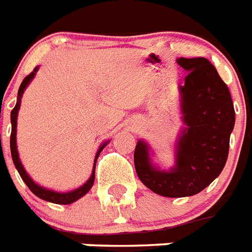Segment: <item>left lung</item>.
Returning a JSON list of instances; mask_svg holds the SVG:
<instances>
[{"mask_svg":"<svg viewBox=\"0 0 252 252\" xmlns=\"http://www.w3.org/2000/svg\"><path fill=\"white\" fill-rule=\"evenodd\" d=\"M177 63L189 74L178 86L183 127L174 143V165L155 164V152L143 139L134 152L139 180L168 198L198 194L220 176L235 122L230 92L216 67L204 57H181Z\"/></svg>","mask_w":252,"mask_h":252,"instance_id":"1","label":"left lung"}]
</instances>
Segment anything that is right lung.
<instances>
[{"label":"right lung","instance_id":"1","mask_svg":"<svg viewBox=\"0 0 252 252\" xmlns=\"http://www.w3.org/2000/svg\"><path fill=\"white\" fill-rule=\"evenodd\" d=\"M39 70V66H36L33 71L28 76H26L22 82L21 87H19V91H18V97H17V104L14 106V109L11 110V116H10V120H11V136H10V150H11V158H13V162L17 168L19 176L22 177V180L24 181V183L27 185L28 189L33 192V194L37 196V198L46 200V202L56 203V204H71V203L76 202L78 199H80L82 196L87 194L88 191L91 190L92 186H94V168H96V161L98 158V155L104 148L106 147V144L110 142V140H106L98 147L97 152H96V156H94V168H92V174L91 177L88 178V181L84 185H82L80 187L75 189L72 191H67V192H58V191L50 190V189H46L44 186H40L39 183H36L35 181L32 180L30 174L26 172L23 164L21 162V158H19V154H18V147H17V121H18V112L21 109V102H22V96H23V92L26 91V88L28 87V84L31 83L32 79L35 78L36 72Z\"/></svg>","mask_w":252,"mask_h":252}]
</instances>
